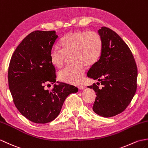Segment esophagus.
<instances>
[{
    "label": "esophagus",
    "instance_id": "obj_1",
    "mask_svg": "<svg viewBox=\"0 0 148 148\" xmlns=\"http://www.w3.org/2000/svg\"><path fill=\"white\" fill-rule=\"evenodd\" d=\"M84 88H85L84 86H78V89H79V90H84Z\"/></svg>",
    "mask_w": 148,
    "mask_h": 148
}]
</instances>
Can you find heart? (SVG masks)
I'll use <instances>...</instances> for the list:
<instances>
[{
  "mask_svg": "<svg viewBox=\"0 0 148 148\" xmlns=\"http://www.w3.org/2000/svg\"><path fill=\"white\" fill-rule=\"evenodd\" d=\"M60 44L62 49L54 47L50 51L51 62L55 66L60 67L64 65L67 56L72 55V62L74 64L62 69L58 73V79L67 84H81L84 77V64L92 66L101 56V36L94 31L73 32L64 35Z\"/></svg>",
  "mask_w": 148,
  "mask_h": 148,
  "instance_id": "obj_1",
  "label": "heart"
}]
</instances>
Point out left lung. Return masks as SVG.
<instances>
[{
    "label": "left lung",
    "instance_id": "1",
    "mask_svg": "<svg viewBox=\"0 0 148 148\" xmlns=\"http://www.w3.org/2000/svg\"><path fill=\"white\" fill-rule=\"evenodd\" d=\"M98 33L103 40L101 54L87 75L100 82L103 87L95 83L88 87L97 95L93 111L111 117L124 111L132 99L137 89V69L131 51L118 34L106 27H102Z\"/></svg>",
    "mask_w": 148,
    "mask_h": 148
}]
</instances>
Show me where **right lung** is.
I'll return each instance as SVG.
<instances>
[{"instance_id": "1", "label": "right lung", "mask_w": 148, "mask_h": 148, "mask_svg": "<svg viewBox=\"0 0 148 148\" xmlns=\"http://www.w3.org/2000/svg\"><path fill=\"white\" fill-rule=\"evenodd\" d=\"M58 38L55 31H35L23 40L12 54L8 69L9 88L14 103L21 114L34 123H45L59 114L65 99L78 89L70 84H55L56 68L50 51Z\"/></svg>"}]
</instances>
